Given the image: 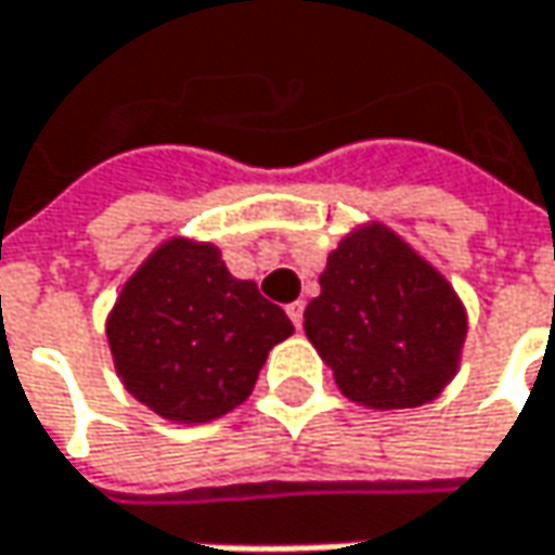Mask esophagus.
<instances>
[{"label": "esophagus", "mask_w": 555, "mask_h": 555, "mask_svg": "<svg viewBox=\"0 0 555 555\" xmlns=\"http://www.w3.org/2000/svg\"><path fill=\"white\" fill-rule=\"evenodd\" d=\"M285 313H288V320L295 323V330H301V323H305V301H292V305L285 308Z\"/></svg>", "instance_id": "obj_1"}]
</instances>
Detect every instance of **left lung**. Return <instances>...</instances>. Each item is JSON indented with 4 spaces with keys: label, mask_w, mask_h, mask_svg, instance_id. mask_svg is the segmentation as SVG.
Returning a JSON list of instances; mask_svg holds the SVG:
<instances>
[{
    "label": "left lung",
    "mask_w": 555,
    "mask_h": 555,
    "mask_svg": "<svg viewBox=\"0 0 555 555\" xmlns=\"http://www.w3.org/2000/svg\"><path fill=\"white\" fill-rule=\"evenodd\" d=\"M305 333L345 399L392 411L434 402L459 371L468 317L455 288L386 225L326 257Z\"/></svg>",
    "instance_id": "1"
}]
</instances>
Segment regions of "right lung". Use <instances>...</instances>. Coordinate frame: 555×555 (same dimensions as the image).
Listing matches in <instances>:
<instances>
[{"label":"right lung","mask_w":555,"mask_h":555,"mask_svg":"<svg viewBox=\"0 0 555 555\" xmlns=\"http://www.w3.org/2000/svg\"><path fill=\"white\" fill-rule=\"evenodd\" d=\"M295 333L285 310L235 279L219 247L169 238L125 282L106 339L125 389L176 424L242 405L270 348Z\"/></svg>","instance_id":"add662e5"}]
</instances>
